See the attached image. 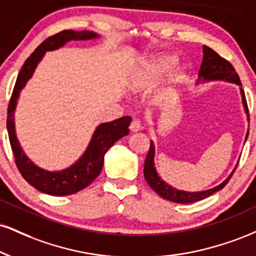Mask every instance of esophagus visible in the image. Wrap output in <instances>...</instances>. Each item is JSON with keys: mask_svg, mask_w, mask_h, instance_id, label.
<instances>
[{"mask_svg": "<svg viewBox=\"0 0 256 256\" xmlns=\"http://www.w3.org/2000/svg\"><path fill=\"white\" fill-rule=\"evenodd\" d=\"M140 128H142V126H140V120H138V119L132 120L131 124H130L131 132H138V131H140Z\"/></svg>", "mask_w": 256, "mask_h": 256, "instance_id": "34e87169", "label": "esophagus"}]
</instances>
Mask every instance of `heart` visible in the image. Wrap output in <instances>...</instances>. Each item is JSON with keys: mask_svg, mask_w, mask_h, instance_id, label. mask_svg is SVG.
<instances>
[{"mask_svg": "<svg viewBox=\"0 0 256 256\" xmlns=\"http://www.w3.org/2000/svg\"><path fill=\"white\" fill-rule=\"evenodd\" d=\"M176 64V58L173 56H168V54H163V56H158L154 58L152 64L149 66V72H148V78L150 80H158L163 78L164 75L170 72L172 68ZM184 72L182 70H178L175 75V78L180 80L182 78ZM136 87V86H134Z\"/></svg>", "mask_w": 256, "mask_h": 256, "instance_id": "heart-1", "label": "heart"}]
</instances>
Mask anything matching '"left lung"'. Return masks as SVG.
Returning a JSON list of instances; mask_svg holds the SVG:
<instances>
[{
    "instance_id": "8db88e82",
    "label": "left lung",
    "mask_w": 256,
    "mask_h": 256,
    "mask_svg": "<svg viewBox=\"0 0 256 256\" xmlns=\"http://www.w3.org/2000/svg\"><path fill=\"white\" fill-rule=\"evenodd\" d=\"M202 54H204V57H202V66H200L198 81H196V83H199L200 81H226L240 86L243 107H244L246 113L248 114L246 95L243 89L241 88L242 83L240 81L238 75H237L234 66L226 60L220 57L217 52H214L212 48H208V46H202ZM247 137L248 132L247 134H246V140H247ZM154 158H155V146H154V142L150 140V149L146 155V162H144V178H146L149 186L152 187L160 196H162L163 199L169 200V202H178V204H190V202H199V200L208 198V196L214 194V193L218 192V190H220L228 182H229L230 178L232 176L234 172H235L236 169V167L234 168L232 174H230L223 182L220 184L216 187H214V188L200 190V192H187V190H180L174 188V187H172L170 184H168L166 181H163L161 176L158 174V170H156Z\"/></svg>"
}]
</instances>
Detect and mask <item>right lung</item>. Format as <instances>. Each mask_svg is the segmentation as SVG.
I'll return each instance as SVG.
<instances>
[{"label": "right lung", "mask_w": 256, "mask_h": 256, "mask_svg": "<svg viewBox=\"0 0 256 256\" xmlns=\"http://www.w3.org/2000/svg\"><path fill=\"white\" fill-rule=\"evenodd\" d=\"M98 38V34L92 30H66L57 34L50 36L40 44L36 51L27 58L18 75L15 87L8 104L7 130L12 150H13L15 163L24 180L30 186L45 194L50 196H69L78 192L93 182L95 178L100 174L104 167V154L120 138L128 134V126L131 116H122L110 122H102L95 128L92 140L83 155L74 164L63 170L50 172L38 167L24 152L15 132L14 112L16 108L18 98L20 92L33 76L36 68L42 60L45 52L54 51L62 48L72 40H90Z\"/></svg>", "instance_id": "right-lung-1"}]
</instances>
